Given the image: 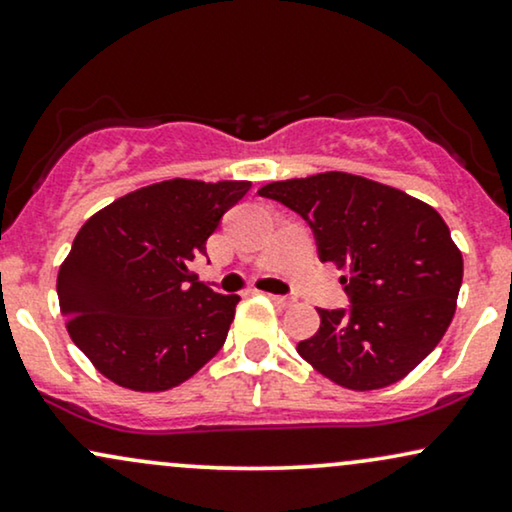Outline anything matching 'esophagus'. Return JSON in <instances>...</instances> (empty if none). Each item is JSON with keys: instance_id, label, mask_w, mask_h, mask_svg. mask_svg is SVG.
Segmentation results:
<instances>
[{"instance_id": "esophagus-1", "label": "esophagus", "mask_w": 512, "mask_h": 512, "mask_svg": "<svg viewBox=\"0 0 512 512\" xmlns=\"http://www.w3.org/2000/svg\"><path fill=\"white\" fill-rule=\"evenodd\" d=\"M268 299L273 301L277 308H289L292 306V299H287V296H277V294H268Z\"/></svg>"}]
</instances>
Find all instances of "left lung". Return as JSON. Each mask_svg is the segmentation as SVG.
I'll use <instances>...</instances> for the list:
<instances>
[{
    "label": "left lung",
    "instance_id": "obj_1",
    "mask_svg": "<svg viewBox=\"0 0 512 512\" xmlns=\"http://www.w3.org/2000/svg\"><path fill=\"white\" fill-rule=\"evenodd\" d=\"M311 225L318 254L346 275L349 311L318 308L299 356L339 387L372 391L403 380L449 330L463 254L425 201L361 175L318 173L258 189Z\"/></svg>",
    "mask_w": 512,
    "mask_h": 512
}]
</instances>
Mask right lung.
<instances>
[{"mask_svg":"<svg viewBox=\"0 0 512 512\" xmlns=\"http://www.w3.org/2000/svg\"><path fill=\"white\" fill-rule=\"evenodd\" d=\"M246 180L173 178L111 201L80 227L56 292L73 344L106 380L166 391L225 344L237 294H216L189 270Z\"/></svg>","mask_w":512,"mask_h":512,"instance_id":"obj_1","label":"right lung"}]
</instances>
